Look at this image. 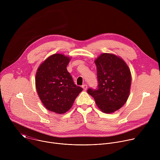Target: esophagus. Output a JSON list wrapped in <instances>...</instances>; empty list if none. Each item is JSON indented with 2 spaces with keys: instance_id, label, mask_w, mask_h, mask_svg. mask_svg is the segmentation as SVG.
<instances>
[{
  "instance_id": "1",
  "label": "esophagus",
  "mask_w": 160,
  "mask_h": 160,
  "mask_svg": "<svg viewBox=\"0 0 160 160\" xmlns=\"http://www.w3.org/2000/svg\"><path fill=\"white\" fill-rule=\"evenodd\" d=\"M82 88H83V90H86L87 89V85H85V84H84V85H82Z\"/></svg>"
}]
</instances>
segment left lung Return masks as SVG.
<instances>
[{"label":"left lung","mask_w":160,"mask_h":160,"mask_svg":"<svg viewBox=\"0 0 160 160\" xmlns=\"http://www.w3.org/2000/svg\"><path fill=\"white\" fill-rule=\"evenodd\" d=\"M98 88H88L97 106L104 113H112L127 102L130 91L131 72L125 61L115 54L102 53L94 61Z\"/></svg>","instance_id":"obj_1"}]
</instances>
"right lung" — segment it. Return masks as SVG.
Masks as SVG:
<instances>
[{
  "instance_id": "right-lung-1",
  "label": "right lung",
  "mask_w": 160,
  "mask_h": 160,
  "mask_svg": "<svg viewBox=\"0 0 160 160\" xmlns=\"http://www.w3.org/2000/svg\"><path fill=\"white\" fill-rule=\"evenodd\" d=\"M71 58L62 54L48 57L38 66L35 76V87L38 97L47 109L64 114L73 106L83 90L77 86L66 66Z\"/></svg>"
}]
</instances>
